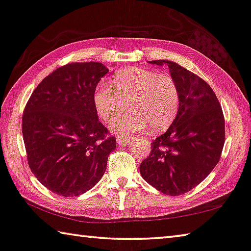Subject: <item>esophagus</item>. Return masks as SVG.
<instances>
[{
	"instance_id": "34e87169",
	"label": "esophagus",
	"mask_w": 251,
	"mask_h": 251,
	"mask_svg": "<svg viewBox=\"0 0 251 251\" xmlns=\"http://www.w3.org/2000/svg\"><path fill=\"white\" fill-rule=\"evenodd\" d=\"M131 141V137H127V136H118L116 138V142L121 145H126L127 143H129Z\"/></svg>"
}]
</instances>
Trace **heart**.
Masks as SVG:
<instances>
[{
    "label": "heart",
    "instance_id": "1",
    "mask_svg": "<svg viewBox=\"0 0 251 251\" xmlns=\"http://www.w3.org/2000/svg\"><path fill=\"white\" fill-rule=\"evenodd\" d=\"M94 104L104 123H112L127 106L129 112L112 125L118 135H133L148 126L152 131H161L175 121L180 92L171 75L130 67L114 75L110 86L101 83L96 87Z\"/></svg>",
    "mask_w": 251,
    "mask_h": 251
}]
</instances>
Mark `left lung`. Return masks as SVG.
<instances>
[{
  "mask_svg": "<svg viewBox=\"0 0 251 251\" xmlns=\"http://www.w3.org/2000/svg\"><path fill=\"white\" fill-rule=\"evenodd\" d=\"M167 64L180 92L179 110L171 127L151 143L139 166L142 177L163 194L179 196L195 188L218 164L225 144V117L217 96L198 75L177 63Z\"/></svg>",
  "mask_w": 251,
  "mask_h": 251,
  "instance_id": "8db88e82",
  "label": "left lung"
}]
</instances>
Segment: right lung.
Instances as JSON below:
<instances>
[{"label":"right lung","instance_id":"add662e5","mask_svg":"<svg viewBox=\"0 0 251 251\" xmlns=\"http://www.w3.org/2000/svg\"><path fill=\"white\" fill-rule=\"evenodd\" d=\"M108 69L70 63L42 80L25 105L23 141L28 166L54 194L74 197L103 177L116 138L99 121L94 92Z\"/></svg>","mask_w":251,"mask_h":251}]
</instances>
